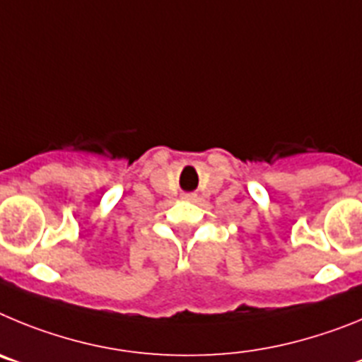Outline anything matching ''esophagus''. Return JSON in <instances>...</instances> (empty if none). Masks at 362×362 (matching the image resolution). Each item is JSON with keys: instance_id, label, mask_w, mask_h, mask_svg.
<instances>
[{"instance_id": "esophagus-1", "label": "esophagus", "mask_w": 362, "mask_h": 362, "mask_svg": "<svg viewBox=\"0 0 362 362\" xmlns=\"http://www.w3.org/2000/svg\"><path fill=\"white\" fill-rule=\"evenodd\" d=\"M187 199H194V196H187Z\"/></svg>"}]
</instances>
